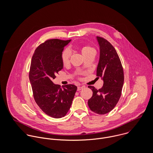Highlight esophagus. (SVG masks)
Returning <instances> with one entry per match:
<instances>
[{
  "label": "esophagus",
  "mask_w": 153,
  "mask_h": 153,
  "mask_svg": "<svg viewBox=\"0 0 153 153\" xmlns=\"http://www.w3.org/2000/svg\"><path fill=\"white\" fill-rule=\"evenodd\" d=\"M84 88V86H82V87H80V86H79V87H78V88H77V91H80V90Z\"/></svg>",
  "instance_id": "1"
}]
</instances>
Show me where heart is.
I'll use <instances>...</instances> for the list:
<instances>
[{"mask_svg": "<svg viewBox=\"0 0 153 153\" xmlns=\"http://www.w3.org/2000/svg\"><path fill=\"white\" fill-rule=\"evenodd\" d=\"M82 54L84 55L86 52H87L88 51H89V50L93 49L91 47L89 46H83L80 48ZM70 52L68 50V49H65L63 51V52L61 53V61L62 62L64 65H66L68 64L69 61V58H70Z\"/></svg>", "mask_w": 153, "mask_h": 153, "instance_id": "b5f03b06", "label": "heart"}]
</instances>
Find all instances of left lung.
<instances>
[{"label":"left lung","mask_w":153,"mask_h":153,"mask_svg":"<svg viewBox=\"0 0 153 153\" xmlns=\"http://www.w3.org/2000/svg\"><path fill=\"white\" fill-rule=\"evenodd\" d=\"M97 39L100 51L97 76L101 78L104 84L99 89L88 86L93 94L88 104L92 111L102 115L110 112L118 102L124 76L120 59L114 46L103 38L97 36Z\"/></svg>","instance_id":"obj_1"}]
</instances>
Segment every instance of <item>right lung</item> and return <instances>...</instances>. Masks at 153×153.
<instances>
[{"label": "right lung", "mask_w": 153, "mask_h": 153, "mask_svg": "<svg viewBox=\"0 0 153 153\" xmlns=\"http://www.w3.org/2000/svg\"><path fill=\"white\" fill-rule=\"evenodd\" d=\"M71 41H46L36 49L30 63L29 77L35 101L46 114L55 118L65 115L77 89L72 84L61 88L52 81L64 67L61 53Z\"/></svg>", "instance_id": "obj_1"}]
</instances>
